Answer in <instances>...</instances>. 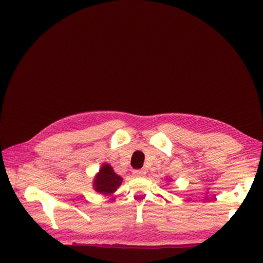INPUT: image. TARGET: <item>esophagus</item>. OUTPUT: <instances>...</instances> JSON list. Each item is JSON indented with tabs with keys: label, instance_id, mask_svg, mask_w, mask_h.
<instances>
[{
	"label": "esophagus",
	"instance_id": "obj_1",
	"mask_svg": "<svg viewBox=\"0 0 263 263\" xmlns=\"http://www.w3.org/2000/svg\"><path fill=\"white\" fill-rule=\"evenodd\" d=\"M146 171L145 170H134L133 171V176L136 177V178H142L145 177Z\"/></svg>",
	"mask_w": 263,
	"mask_h": 263
}]
</instances>
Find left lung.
Returning <instances> with one entry per match:
<instances>
[{"label":"left lung","mask_w":263,"mask_h":263,"mask_svg":"<svg viewBox=\"0 0 263 263\" xmlns=\"http://www.w3.org/2000/svg\"><path fill=\"white\" fill-rule=\"evenodd\" d=\"M168 180H171V179H168Z\"/></svg>","instance_id":"8db88e82"}]
</instances>
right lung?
Here are the masks:
<instances>
[{"mask_svg":"<svg viewBox=\"0 0 263 263\" xmlns=\"http://www.w3.org/2000/svg\"><path fill=\"white\" fill-rule=\"evenodd\" d=\"M123 178L116 174L113 166L109 163H103L99 172L93 179V189L95 192L110 196L121 186Z\"/></svg>","mask_w":263,"mask_h":263,"instance_id":"right-lung-1","label":"right lung"}]
</instances>
